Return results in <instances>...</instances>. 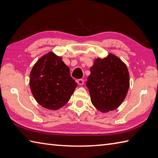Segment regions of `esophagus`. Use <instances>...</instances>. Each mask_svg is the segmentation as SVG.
Segmentation results:
<instances>
[{"instance_id": "obj_1", "label": "esophagus", "mask_w": 158, "mask_h": 158, "mask_svg": "<svg viewBox=\"0 0 158 158\" xmlns=\"http://www.w3.org/2000/svg\"><path fill=\"white\" fill-rule=\"evenodd\" d=\"M76 82H77V83H78V85L81 86V85H84V80H82V79L77 80Z\"/></svg>"}]
</instances>
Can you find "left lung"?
<instances>
[{
	"label": "left lung",
	"mask_w": 158,
	"mask_h": 158,
	"mask_svg": "<svg viewBox=\"0 0 158 158\" xmlns=\"http://www.w3.org/2000/svg\"><path fill=\"white\" fill-rule=\"evenodd\" d=\"M86 85L93 105L102 112L117 109L126 97L130 87L127 65L114 54L97 58L90 69Z\"/></svg>",
	"instance_id": "obj_1"
}]
</instances>
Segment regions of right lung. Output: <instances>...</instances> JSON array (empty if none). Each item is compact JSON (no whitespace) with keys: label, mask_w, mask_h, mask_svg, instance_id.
Masks as SVG:
<instances>
[{"label":"right lung","mask_w":158,"mask_h":158,"mask_svg":"<svg viewBox=\"0 0 158 158\" xmlns=\"http://www.w3.org/2000/svg\"><path fill=\"white\" fill-rule=\"evenodd\" d=\"M29 85L38 104L53 110L68 102L77 86L62 57L53 52L44 54L35 63L30 73Z\"/></svg>","instance_id":"1"}]
</instances>
